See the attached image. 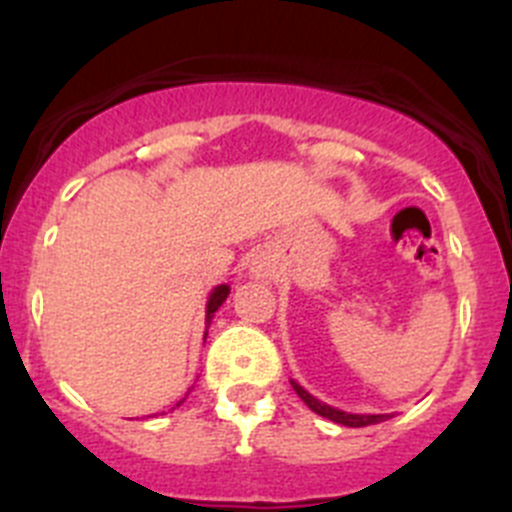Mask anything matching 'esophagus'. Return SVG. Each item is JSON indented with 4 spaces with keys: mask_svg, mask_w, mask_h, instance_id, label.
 I'll return each mask as SVG.
<instances>
[{
    "mask_svg": "<svg viewBox=\"0 0 512 512\" xmlns=\"http://www.w3.org/2000/svg\"><path fill=\"white\" fill-rule=\"evenodd\" d=\"M255 272H257V278H267V275H270V272H267V270H265V267H262V265H260V267H257V270H255Z\"/></svg>",
    "mask_w": 512,
    "mask_h": 512,
    "instance_id": "esophagus-1",
    "label": "esophagus"
}]
</instances>
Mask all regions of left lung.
<instances>
[{"mask_svg":"<svg viewBox=\"0 0 512 512\" xmlns=\"http://www.w3.org/2000/svg\"><path fill=\"white\" fill-rule=\"evenodd\" d=\"M290 384H293L295 394H298L300 399H303L315 414H321V417L331 419V422H336V424H343V427H369V424H379V422H386V419H389V414H348V412H341V409L328 407V404L318 401L315 396H310L308 391H305L300 384H295V381H290Z\"/></svg>","mask_w":512,"mask_h":512,"instance_id":"obj_1","label":"left lung"}]
</instances>
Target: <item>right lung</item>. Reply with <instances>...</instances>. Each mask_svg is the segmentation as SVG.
Instances as JSON below:
<instances>
[{"label": "right lung", "mask_w": 512, "mask_h": 512, "mask_svg": "<svg viewBox=\"0 0 512 512\" xmlns=\"http://www.w3.org/2000/svg\"><path fill=\"white\" fill-rule=\"evenodd\" d=\"M227 295H229V285H217V288L212 290V295H209V300H207V326L212 323V318H214V313L219 310V305L227 300ZM204 338H207V333H204Z\"/></svg>", "instance_id": "obj_1"}]
</instances>
